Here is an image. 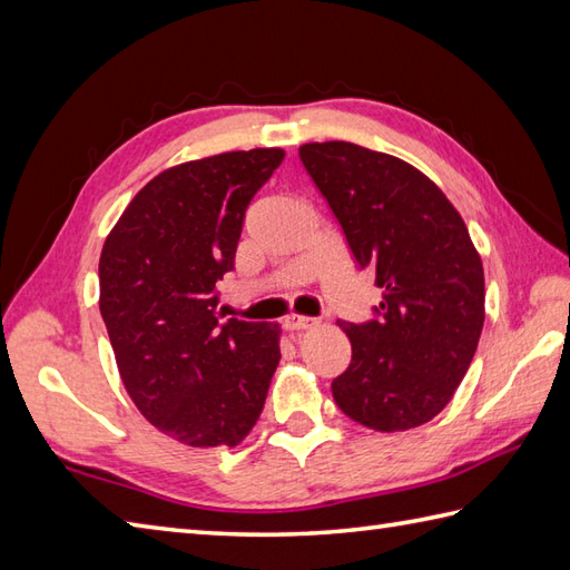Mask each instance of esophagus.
Segmentation results:
<instances>
[{
    "label": "esophagus",
    "mask_w": 570,
    "mask_h": 570,
    "mask_svg": "<svg viewBox=\"0 0 570 570\" xmlns=\"http://www.w3.org/2000/svg\"><path fill=\"white\" fill-rule=\"evenodd\" d=\"M284 325L288 331H308V328H313V325H318V321L316 318H308V316H288L286 321H284Z\"/></svg>",
    "instance_id": "34e87169"
}]
</instances>
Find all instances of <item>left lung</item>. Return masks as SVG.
Returning <instances> with one entry per match:
<instances>
[{
  "mask_svg": "<svg viewBox=\"0 0 570 570\" xmlns=\"http://www.w3.org/2000/svg\"><path fill=\"white\" fill-rule=\"evenodd\" d=\"M298 156L384 292L380 321H337L353 360L333 380L335 404L372 431L423 426L453 399L485 323V272L463 217L426 174L392 154L311 141Z\"/></svg>",
  "mask_w": 570,
  "mask_h": 570,
  "instance_id": "left-lung-1",
  "label": "left lung"
}]
</instances>
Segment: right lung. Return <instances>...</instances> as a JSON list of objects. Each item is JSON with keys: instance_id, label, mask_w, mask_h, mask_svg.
Listing matches in <instances>:
<instances>
[{"instance_id": "add662e5", "label": "right lung", "mask_w": 570, "mask_h": 570, "mask_svg": "<svg viewBox=\"0 0 570 570\" xmlns=\"http://www.w3.org/2000/svg\"><path fill=\"white\" fill-rule=\"evenodd\" d=\"M286 151H223L154 176L107 235L100 313L131 402L193 448L247 439L282 357V325L220 323L249 200Z\"/></svg>"}]
</instances>
